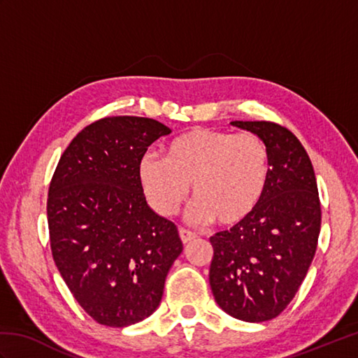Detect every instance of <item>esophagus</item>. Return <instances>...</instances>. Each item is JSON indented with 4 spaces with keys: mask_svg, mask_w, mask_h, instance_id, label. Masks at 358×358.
I'll list each match as a JSON object with an SVG mask.
<instances>
[{
    "mask_svg": "<svg viewBox=\"0 0 358 358\" xmlns=\"http://www.w3.org/2000/svg\"><path fill=\"white\" fill-rule=\"evenodd\" d=\"M178 235H180L181 241H183V245H186V243H189V241H192V240L196 238V235H195L194 232L187 231V229H183V227H180V229H178Z\"/></svg>",
    "mask_w": 358,
    "mask_h": 358,
    "instance_id": "obj_1",
    "label": "esophagus"
}]
</instances>
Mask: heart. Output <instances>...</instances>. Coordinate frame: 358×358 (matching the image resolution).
<instances>
[{"label": "heart", "mask_w": 358, "mask_h": 358, "mask_svg": "<svg viewBox=\"0 0 358 358\" xmlns=\"http://www.w3.org/2000/svg\"><path fill=\"white\" fill-rule=\"evenodd\" d=\"M269 149L250 132L192 129L173 138L166 157L143 155L138 181L157 214L172 217L192 189L194 223L235 226L254 214L269 183Z\"/></svg>", "instance_id": "b5f03b06"}]
</instances>
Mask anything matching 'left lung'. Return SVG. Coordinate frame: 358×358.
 Masks as SVG:
<instances>
[{
	"mask_svg": "<svg viewBox=\"0 0 358 358\" xmlns=\"http://www.w3.org/2000/svg\"><path fill=\"white\" fill-rule=\"evenodd\" d=\"M269 149V183L260 206L231 231L210 237L209 285L217 305L243 322L280 315L315 255L322 224L313 163L299 138L269 121H232Z\"/></svg>",
	"mask_w": 358,
	"mask_h": 358,
	"instance_id": "obj_1",
	"label": "left lung"
}]
</instances>
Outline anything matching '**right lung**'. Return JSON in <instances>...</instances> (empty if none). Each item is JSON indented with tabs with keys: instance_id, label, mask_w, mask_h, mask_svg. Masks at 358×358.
<instances>
[{
	"instance_id": "1",
	"label": "right lung",
	"mask_w": 358,
	"mask_h": 358,
	"mask_svg": "<svg viewBox=\"0 0 358 358\" xmlns=\"http://www.w3.org/2000/svg\"><path fill=\"white\" fill-rule=\"evenodd\" d=\"M171 132L152 118L98 120L75 136L52 177L53 262L100 324L124 328L155 313L183 250L177 226L150 209L138 181L141 157Z\"/></svg>"
}]
</instances>
